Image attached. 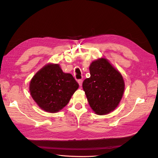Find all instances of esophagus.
I'll return each instance as SVG.
<instances>
[{"label": "esophagus", "mask_w": 158, "mask_h": 158, "mask_svg": "<svg viewBox=\"0 0 158 158\" xmlns=\"http://www.w3.org/2000/svg\"><path fill=\"white\" fill-rule=\"evenodd\" d=\"M77 82H78V84H79L80 86H81V85H82V82H83L82 79H78V81H77Z\"/></svg>", "instance_id": "obj_1"}]
</instances>
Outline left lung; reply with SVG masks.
Wrapping results in <instances>:
<instances>
[{
	"label": "left lung",
	"instance_id": "obj_1",
	"mask_svg": "<svg viewBox=\"0 0 158 158\" xmlns=\"http://www.w3.org/2000/svg\"><path fill=\"white\" fill-rule=\"evenodd\" d=\"M89 70L90 77L82 84L89 105L96 114L110 113L117 107L123 95V78L106 58L93 61Z\"/></svg>",
	"mask_w": 158,
	"mask_h": 158
}]
</instances>
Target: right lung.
Masks as SVG:
<instances>
[{"label": "right lung", "mask_w": 158, "mask_h": 158, "mask_svg": "<svg viewBox=\"0 0 158 158\" xmlns=\"http://www.w3.org/2000/svg\"><path fill=\"white\" fill-rule=\"evenodd\" d=\"M79 88L71 74L63 73L58 64H48L35 74L29 85L31 95L44 111L56 113L69 102Z\"/></svg>", "instance_id": "1"}]
</instances>
